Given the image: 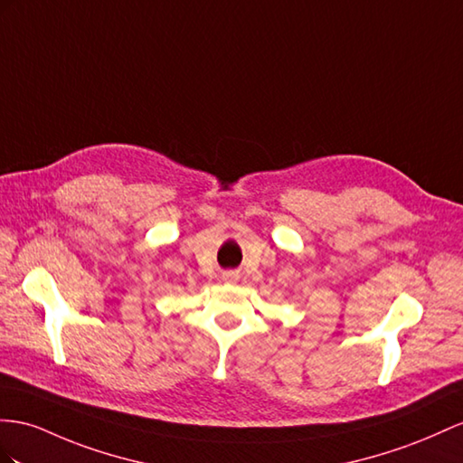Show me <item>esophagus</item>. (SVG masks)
I'll use <instances>...</instances> for the list:
<instances>
[{
  "label": "esophagus",
  "mask_w": 463,
  "mask_h": 463,
  "mask_svg": "<svg viewBox=\"0 0 463 463\" xmlns=\"http://www.w3.org/2000/svg\"><path fill=\"white\" fill-rule=\"evenodd\" d=\"M224 279H227V281H234L236 276H234V274H224Z\"/></svg>",
  "instance_id": "34e87169"
}]
</instances>
